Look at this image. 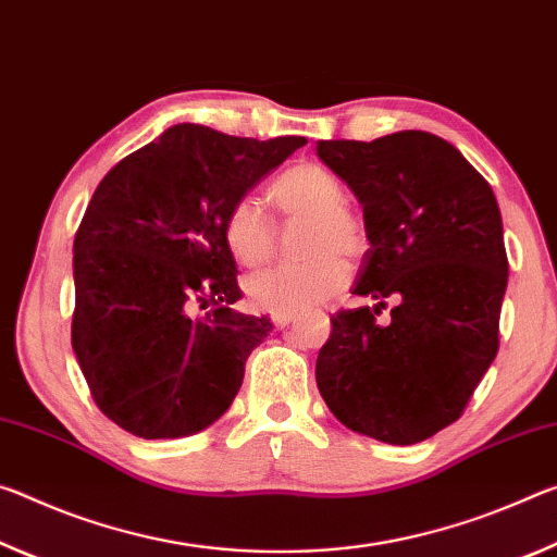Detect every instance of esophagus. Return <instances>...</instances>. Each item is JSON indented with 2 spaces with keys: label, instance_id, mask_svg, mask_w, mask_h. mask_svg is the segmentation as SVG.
<instances>
[{
  "label": "esophagus",
  "instance_id": "34e87169",
  "mask_svg": "<svg viewBox=\"0 0 557 557\" xmlns=\"http://www.w3.org/2000/svg\"><path fill=\"white\" fill-rule=\"evenodd\" d=\"M271 321H273V325H276V327H286L288 323L296 321V315L294 313H273Z\"/></svg>",
  "mask_w": 557,
  "mask_h": 557
}]
</instances>
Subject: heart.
Wrapping results in <instances>:
<instances>
[{
	"mask_svg": "<svg viewBox=\"0 0 557 557\" xmlns=\"http://www.w3.org/2000/svg\"><path fill=\"white\" fill-rule=\"evenodd\" d=\"M269 199L284 222L308 219L304 263H286L246 278L251 306L267 313L306 311L348 284V261L368 249V234L348 207V193L331 170L318 162H296L271 182ZM222 236L242 267H263L276 251L278 232L257 197L244 195L230 207Z\"/></svg>",
	"mask_w": 557,
	"mask_h": 557,
	"instance_id": "b5f03b06",
	"label": "heart"
}]
</instances>
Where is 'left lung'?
<instances>
[{"mask_svg": "<svg viewBox=\"0 0 557 557\" xmlns=\"http://www.w3.org/2000/svg\"><path fill=\"white\" fill-rule=\"evenodd\" d=\"M318 158L360 199L370 249L352 294L377 300L331 318L318 389L352 432L424 442L463 414L498 352L508 257L494 189L424 131L321 140ZM387 297L398 306L380 326Z\"/></svg>", "mask_w": 557, "mask_h": 557, "instance_id": "1", "label": "left lung"}]
</instances>
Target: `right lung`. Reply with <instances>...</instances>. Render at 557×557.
<instances>
[{"mask_svg":"<svg viewBox=\"0 0 557 557\" xmlns=\"http://www.w3.org/2000/svg\"><path fill=\"white\" fill-rule=\"evenodd\" d=\"M300 145L182 123L100 180L73 239L71 345L121 430L175 440L230 409L273 325L232 308L242 290L222 222Z\"/></svg>","mask_w":557,"mask_h":557,"instance_id":"obj_1","label":"right lung"}]
</instances>
